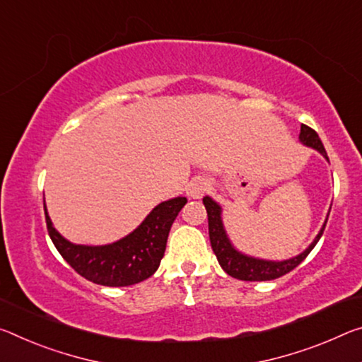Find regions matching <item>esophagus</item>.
Masks as SVG:
<instances>
[{
    "label": "esophagus",
    "mask_w": 362,
    "mask_h": 362,
    "mask_svg": "<svg viewBox=\"0 0 362 362\" xmlns=\"http://www.w3.org/2000/svg\"><path fill=\"white\" fill-rule=\"evenodd\" d=\"M209 190V182L204 179H194L190 185H188V197L193 199L202 198L203 194Z\"/></svg>",
    "instance_id": "obj_1"
}]
</instances>
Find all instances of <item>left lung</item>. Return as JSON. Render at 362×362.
<instances>
[{
	"label": "left lung",
	"mask_w": 362,
	"mask_h": 362,
	"mask_svg": "<svg viewBox=\"0 0 362 362\" xmlns=\"http://www.w3.org/2000/svg\"><path fill=\"white\" fill-rule=\"evenodd\" d=\"M300 141L303 145L311 146L314 150H317L322 156L329 160L325 153V148L320 141L317 132L313 130L308 125L301 124V132H300ZM203 204L206 211H208V223H209V240H211V246L212 251L219 261L221 267L226 271L230 277L238 279V280H246V282H262V280H274L282 277V275L288 274L290 271H293L296 266L306 259V256L311 253L315 243L319 242V238L322 237L325 223L324 222L322 228L317 233V237L314 238V242L308 246V248L303 251L301 255H298L291 259L286 261H266V259H257V257H251L246 256L243 253H240L232 246L230 240H228L226 230H223L222 226V217H221V206L217 204L214 199L209 197L203 198ZM329 219V217H327Z\"/></svg>",
	"instance_id": "8db88e82"
}]
</instances>
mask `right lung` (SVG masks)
<instances>
[{"mask_svg":"<svg viewBox=\"0 0 362 362\" xmlns=\"http://www.w3.org/2000/svg\"><path fill=\"white\" fill-rule=\"evenodd\" d=\"M187 198L158 204L134 232L116 243L103 246L74 245L53 227L47 206L45 217L51 242L74 271L90 282L105 286H127L143 282L158 271L169 230Z\"/></svg>","mask_w":362,"mask_h":362,"instance_id":"right-lung-1","label":"right lung"}]
</instances>
